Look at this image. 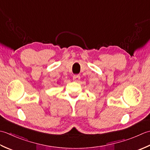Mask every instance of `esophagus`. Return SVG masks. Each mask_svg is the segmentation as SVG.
Wrapping results in <instances>:
<instances>
[{"label": "esophagus", "instance_id": "34e87169", "mask_svg": "<svg viewBox=\"0 0 150 150\" xmlns=\"http://www.w3.org/2000/svg\"><path fill=\"white\" fill-rule=\"evenodd\" d=\"M73 80L76 82H78L80 80V76L79 74H75L73 76Z\"/></svg>", "mask_w": 150, "mask_h": 150}]
</instances>
